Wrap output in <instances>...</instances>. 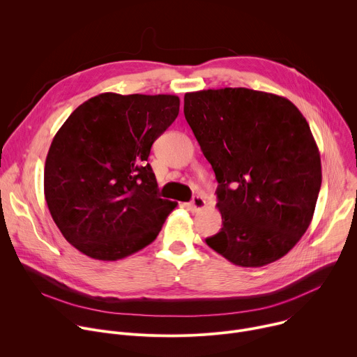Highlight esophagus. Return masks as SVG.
I'll return each instance as SVG.
<instances>
[{"mask_svg":"<svg viewBox=\"0 0 357 357\" xmlns=\"http://www.w3.org/2000/svg\"><path fill=\"white\" fill-rule=\"evenodd\" d=\"M205 206H206V200H205V199H203L202 196H193L192 202L188 205V209H189L190 212H199V211H202Z\"/></svg>","mask_w":357,"mask_h":357,"instance_id":"esophagus-1","label":"esophagus"}]
</instances>
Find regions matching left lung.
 Masks as SVG:
<instances>
[{
	"instance_id": "8db88e82",
	"label": "left lung",
	"mask_w": 357,
	"mask_h": 357,
	"mask_svg": "<svg viewBox=\"0 0 357 357\" xmlns=\"http://www.w3.org/2000/svg\"><path fill=\"white\" fill-rule=\"evenodd\" d=\"M183 101L219 183L223 227L206 244L240 267L280 260L310 227L322 183L307 120L288 98L245 87L192 91Z\"/></svg>"
}]
</instances>
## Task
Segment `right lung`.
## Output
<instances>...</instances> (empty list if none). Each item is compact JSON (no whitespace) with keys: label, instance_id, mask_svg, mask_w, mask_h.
I'll list each match as a JSON object with an SVG mask.
<instances>
[{"label":"right lung","instance_id":"right-lung-1","mask_svg":"<svg viewBox=\"0 0 357 357\" xmlns=\"http://www.w3.org/2000/svg\"><path fill=\"white\" fill-rule=\"evenodd\" d=\"M178 113V96L101 93L59 128L45 162V199L80 252L117 261L157 238L178 203L160 197L146 161Z\"/></svg>","mask_w":357,"mask_h":357}]
</instances>
